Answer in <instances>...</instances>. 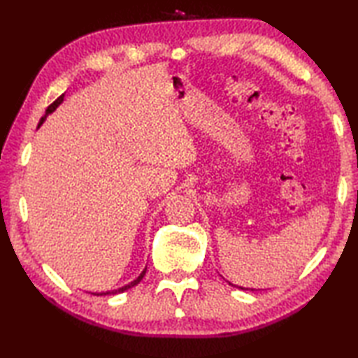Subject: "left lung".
Returning <instances> with one entry per match:
<instances>
[{
    "label": "left lung",
    "mask_w": 358,
    "mask_h": 358,
    "mask_svg": "<svg viewBox=\"0 0 358 358\" xmlns=\"http://www.w3.org/2000/svg\"><path fill=\"white\" fill-rule=\"evenodd\" d=\"M241 289H245V287H241Z\"/></svg>",
    "instance_id": "1"
}]
</instances>
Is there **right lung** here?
<instances>
[{"label": "right lung", "instance_id": "1", "mask_svg": "<svg viewBox=\"0 0 358 358\" xmlns=\"http://www.w3.org/2000/svg\"><path fill=\"white\" fill-rule=\"evenodd\" d=\"M63 98H64V94L62 95V96H58L55 101H53L48 109H45V113H44V117H41V120H40V123H38V127H40L43 123H44V120H45V117L49 115V113H52L53 110H55L59 104L63 103ZM144 273H146V269H144L138 277H136L134 281H131V283L129 285H126V286H123V287H120V289H113V291H108V292H100V294H94V295H115V294H121V292H124V291H127V289H131V287H134V286H136L140 283V281L143 280V277H144Z\"/></svg>", "mask_w": 358, "mask_h": 358}]
</instances>
